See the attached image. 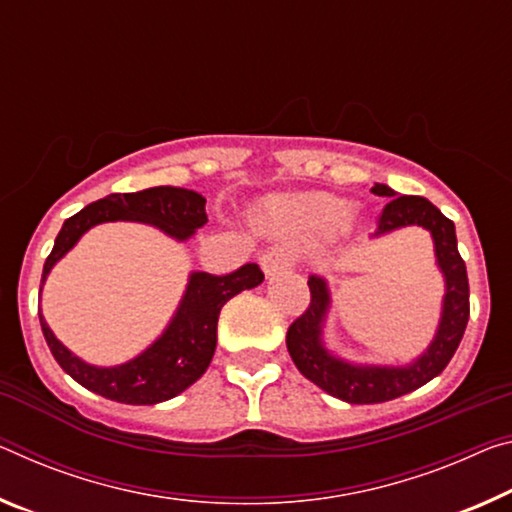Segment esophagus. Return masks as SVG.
I'll use <instances>...</instances> for the list:
<instances>
[{
    "label": "esophagus",
    "mask_w": 512,
    "mask_h": 512,
    "mask_svg": "<svg viewBox=\"0 0 512 512\" xmlns=\"http://www.w3.org/2000/svg\"><path fill=\"white\" fill-rule=\"evenodd\" d=\"M296 262V255L294 250H289L285 246H275L271 250H266V253L259 257V264H262V269L266 275H275L280 271H287L289 266H294Z\"/></svg>",
    "instance_id": "esophagus-1"
}]
</instances>
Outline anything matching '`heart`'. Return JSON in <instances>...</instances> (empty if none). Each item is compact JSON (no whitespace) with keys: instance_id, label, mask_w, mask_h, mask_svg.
<instances>
[{"instance_id":"heart-1","label":"heart","mask_w":512,"mask_h":512,"mask_svg":"<svg viewBox=\"0 0 512 512\" xmlns=\"http://www.w3.org/2000/svg\"><path fill=\"white\" fill-rule=\"evenodd\" d=\"M282 214L289 221L305 227V230L328 234L346 225L348 216H351V207L330 196H303L287 200L282 205Z\"/></svg>"}]
</instances>
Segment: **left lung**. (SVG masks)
I'll list each match as a JSON object with an SVG mask.
<instances>
[{"label": "left lung", "mask_w": 512, "mask_h": 512, "mask_svg": "<svg viewBox=\"0 0 512 512\" xmlns=\"http://www.w3.org/2000/svg\"><path fill=\"white\" fill-rule=\"evenodd\" d=\"M371 193L389 198L383 212L378 214L376 234H385L403 225H421L431 230L437 264L446 278V296L440 330L428 351L415 364L410 367H351V364L332 358L321 346V321L330 298L326 282L312 275L307 282L310 305L289 326L287 348L291 360L305 378L346 403H383L399 399L440 376L460 346L469 321L467 266L458 253L453 221H449L433 202L421 196H399L385 184H373Z\"/></svg>", "instance_id": "1"}]
</instances>
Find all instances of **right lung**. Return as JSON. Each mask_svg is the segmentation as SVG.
Returning <instances> with one entry per match:
<instances>
[{
    "label": "right lung",
    "mask_w": 512,
    "mask_h": 512,
    "mask_svg": "<svg viewBox=\"0 0 512 512\" xmlns=\"http://www.w3.org/2000/svg\"><path fill=\"white\" fill-rule=\"evenodd\" d=\"M205 205L207 200L200 193L177 189V186L111 193L107 198L91 202L81 212L70 216L56 234L52 253L45 259L40 285L52 266L75 246L88 227L107 221H141L161 227L175 239H189L198 227L207 223ZM262 280L264 273L257 264H246L225 275L193 273L180 310L161 339L139 358L113 369H97L75 358L52 335L43 314L38 312L40 328L54 360L81 387L118 403L152 405L173 399L207 371L216 351V326L221 307L239 291L253 289Z\"/></svg>",
    "instance_id": "right-lung-1"
}]
</instances>
